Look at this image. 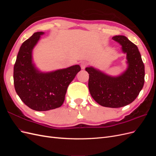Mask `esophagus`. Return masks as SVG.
<instances>
[{"instance_id":"esophagus-1","label":"esophagus","mask_w":156,"mask_h":156,"mask_svg":"<svg viewBox=\"0 0 156 156\" xmlns=\"http://www.w3.org/2000/svg\"><path fill=\"white\" fill-rule=\"evenodd\" d=\"M88 66V63L86 62V61H83V62H81V69H84Z\"/></svg>"}]
</instances>
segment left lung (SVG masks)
Masks as SVG:
<instances>
[{"label":"left lung","mask_w":156,"mask_h":156,"mask_svg":"<svg viewBox=\"0 0 156 156\" xmlns=\"http://www.w3.org/2000/svg\"><path fill=\"white\" fill-rule=\"evenodd\" d=\"M122 45L127 53L128 64L126 72L116 77L108 76L94 68H86L89 74L88 89L98 104L111 108H119L133 102L144 83V65L137 46L124 36L112 38Z\"/></svg>","instance_id":"obj_1"}]
</instances>
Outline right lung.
Masks as SVG:
<instances>
[{"instance_id": "add662e5", "label": "right lung", "mask_w": 156, "mask_h": 156, "mask_svg": "<svg viewBox=\"0 0 156 156\" xmlns=\"http://www.w3.org/2000/svg\"><path fill=\"white\" fill-rule=\"evenodd\" d=\"M43 32H37L22 44L13 67L16 91L26 105L33 110L45 111L63 104L70 83L81 70L79 65L40 73L32 62V51Z\"/></svg>"}]
</instances>
